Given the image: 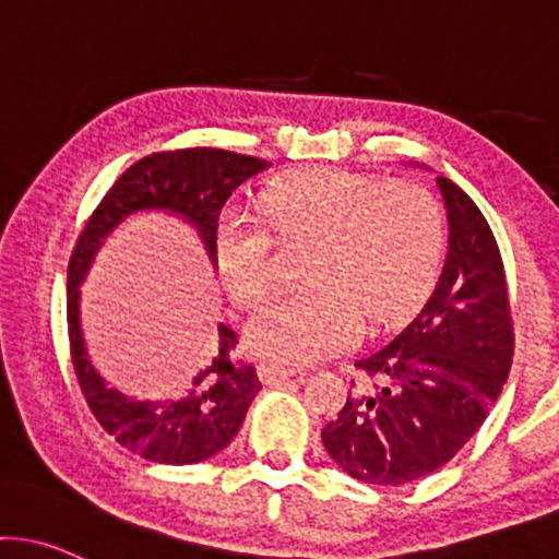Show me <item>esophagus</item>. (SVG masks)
I'll return each mask as SVG.
<instances>
[{
  "mask_svg": "<svg viewBox=\"0 0 559 559\" xmlns=\"http://www.w3.org/2000/svg\"><path fill=\"white\" fill-rule=\"evenodd\" d=\"M294 377L292 369H284V366H273V364H262L260 366V379L262 384H281V382H289Z\"/></svg>",
  "mask_w": 559,
  "mask_h": 559,
  "instance_id": "1",
  "label": "esophagus"
}]
</instances>
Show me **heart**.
Masks as SVG:
<instances>
[{"mask_svg":"<svg viewBox=\"0 0 559 559\" xmlns=\"http://www.w3.org/2000/svg\"><path fill=\"white\" fill-rule=\"evenodd\" d=\"M270 228L284 243L312 241L308 289L273 297L247 323L257 358L310 366L345 349L364 321L379 331L419 310L435 289L445 247L438 199L414 182L312 169L265 195ZM217 265L236 302L257 305L275 278L273 241L260 223L228 214Z\"/></svg>","mask_w":559,"mask_h":559,"instance_id":"obj_1","label":"heart"}]
</instances>
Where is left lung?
Here are the masks:
<instances>
[{
	"label": "left lung",
	"mask_w": 559,
	"mask_h": 559,
	"mask_svg": "<svg viewBox=\"0 0 559 559\" xmlns=\"http://www.w3.org/2000/svg\"><path fill=\"white\" fill-rule=\"evenodd\" d=\"M435 186L449 219L435 292L388 345L355 360L366 382L321 432L334 464L371 486H403L451 462L486 421L512 366L493 233L456 182L438 177Z\"/></svg>",
	"instance_id": "left-lung-1"
}]
</instances>
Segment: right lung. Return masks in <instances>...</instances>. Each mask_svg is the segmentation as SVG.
<instances>
[{
	"instance_id": "obj_1",
	"label": "right lung",
	"mask_w": 559,
	"mask_h": 559,
	"mask_svg": "<svg viewBox=\"0 0 559 559\" xmlns=\"http://www.w3.org/2000/svg\"><path fill=\"white\" fill-rule=\"evenodd\" d=\"M270 167L262 158L219 148L153 153L116 180L84 225L69 262V342L87 406L116 443L156 464H199L228 449L262 390L254 366L233 364L236 331L217 323L214 358L186 373L167 395L145 397L116 388L92 360L82 329V284L97 251L134 214H169L195 230L217 270L219 210L241 182Z\"/></svg>"
}]
</instances>
